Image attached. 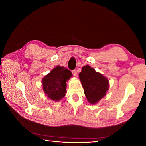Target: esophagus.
<instances>
[{
	"mask_svg": "<svg viewBox=\"0 0 146 146\" xmlns=\"http://www.w3.org/2000/svg\"><path fill=\"white\" fill-rule=\"evenodd\" d=\"M72 74L74 75V76H77V71L76 70H73L72 71Z\"/></svg>",
	"mask_w": 146,
	"mask_h": 146,
	"instance_id": "34e87169",
	"label": "esophagus"
}]
</instances>
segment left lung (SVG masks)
<instances>
[{"mask_svg": "<svg viewBox=\"0 0 146 146\" xmlns=\"http://www.w3.org/2000/svg\"><path fill=\"white\" fill-rule=\"evenodd\" d=\"M84 92L88 101L96 104L106 95L109 88V81L102 74L96 72L94 68L86 65L79 73Z\"/></svg>", "mask_w": 146, "mask_h": 146, "instance_id": "1", "label": "left lung"}]
</instances>
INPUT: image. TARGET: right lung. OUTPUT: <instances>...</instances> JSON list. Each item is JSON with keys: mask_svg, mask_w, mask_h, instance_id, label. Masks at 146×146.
<instances>
[{"mask_svg": "<svg viewBox=\"0 0 146 146\" xmlns=\"http://www.w3.org/2000/svg\"><path fill=\"white\" fill-rule=\"evenodd\" d=\"M72 76V74L69 70L57 66L42 78L44 92L51 100H60L66 95V82Z\"/></svg>", "mask_w": 146, "mask_h": 146, "instance_id": "1", "label": "right lung"}]
</instances>
